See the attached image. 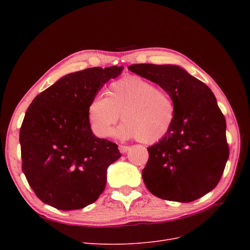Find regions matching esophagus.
I'll list each match as a JSON object with an SVG mask.
<instances>
[{"label":"esophagus","mask_w":250,"mask_h":250,"mask_svg":"<svg viewBox=\"0 0 250 250\" xmlns=\"http://www.w3.org/2000/svg\"><path fill=\"white\" fill-rule=\"evenodd\" d=\"M118 149H120L121 153H126L130 148L128 146H125V145H120V147H118Z\"/></svg>","instance_id":"1"}]
</instances>
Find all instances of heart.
<instances>
[{"label": "heart", "instance_id": "obj_1", "mask_svg": "<svg viewBox=\"0 0 250 250\" xmlns=\"http://www.w3.org/2000/svg\"><path fill=\"white\" fill-rule=\"evenodd\" d=\"M106 97H95L88 106V120L93 132L109 137L115 125L116 136L124 140L138 139L147 145L162 141L175 122V103L169 92L140 76L130 75L111 82Z\"/></svg>", "mask_w": 250, "mask_h": 250}]
</instances>
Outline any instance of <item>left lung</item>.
<instances>
[{"label": "left lung", "mask_w": 250, "mask_h": 250, "mask_svg": "<svg viewBox=\"0 0 250 250\" xmlns=\"http://www.w3.org/2000/svg\"><path fill=\"white\" fill-rule=\"evenodd\" d=\"M127 69L166 89L176 109L169 134L148 148L145 186L162 200L202 198L217 187L229 158L226 121L214 93L178 65L137 63Z\"/></svg>", "instance_id": "left-lung-1"}]
</instances>
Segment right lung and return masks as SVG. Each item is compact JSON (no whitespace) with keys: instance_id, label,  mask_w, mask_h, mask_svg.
I'll use <instances>...</instances> for the list:
<instances>
[{"instance_id":"1","label":"right lung","mask_w":250,"mask_h":250,"mask_svg":"<svg viewBox=\"0 0 250 250\" xmlns=\"http://www.w3.org/2000/svg\"><path fill=\"white\" fill-rule=\"evenodd\" d=\"M124 67L89 68L61 78L38 94L20 128L22 170L37 198L62 211L93 204L107 168L122 154L91 130L88 106Z\"/></svg>"}]
</instances>
